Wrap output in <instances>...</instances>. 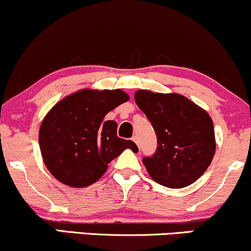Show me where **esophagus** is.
Returning a JSON list of instances; mask_svg holds the SVG:
<instances>
[{
	"mask_svg": "<svg viewBox=\"0 0 251 251\" xmlns=\"http://www.w3.org/2000/svg\"><path fill=\"white\" fill-rule=\"evenodd\" d=\"M131 140H133V141H134V142H135V143H136V145H137V146H139V137H137V136H136V135H134V136H133V137H131Z\"/></svg>",
	"mask_w": 251,
	"mask_h": 251,
	"instance_id": "obj_1",
	"label": "esophagus"
}]
</instances>
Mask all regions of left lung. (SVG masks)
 Instances as JSON below:
<instances>
[{
	"label": "left lung",
	"instance_id": "left-lung-1",
	"mask_svg": "<svg viewBox=\"0 0 251 251\" xmlns=\"http://www.w3.org/2000/svg\"><path fill=\"white\" fill-rule=\"evenodd\" d=\"M139 108L156 134L157 147L142 159L154 181L170 188L186 187L204 174L215 155L211 117L184 96L139 90Z\"/></svg>",
	"mask_w": 251,
	"mask_h": 251
}]
</instances>
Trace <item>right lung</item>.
I'll return each instance as SVG.
<instances>
[{
    "label": "right lung",
    "instance_id": "1",
    "mask_svg": "<svg viewBox=\"0 0 251 251\" xmlns=\"http://www.w3.org/2000/svg\"><path fill=\"white\" fill-rule=\"evenodd\" d=\"M129 100L121 90H80L55 104L42 121L39 145L52 176L71 187L94 184L131 140L117 136V123L104 121L109 111Z\"/></svg>",
    "mask_w": 251,
    "mask_h": 251
}]
</instances>
